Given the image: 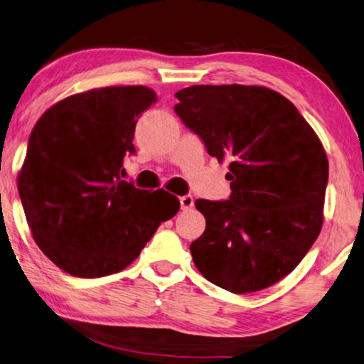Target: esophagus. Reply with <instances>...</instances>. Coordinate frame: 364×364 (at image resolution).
Wrapping results in <instances>:
<instances>
[{"label": "esophagus", "instance_id": "34e87169", "mask_svg": "<svg viewBox=\"0 0 364 364\" xmlns=\"http://www.w3.org/2000/svg\"><path fill=\"white\" fill-rule=\"evenodd\" d=\"M181 206L182 210H192L193 208V197L192 195H183V197H181Z\"/></svg>", "mask_w": 364, "mask_h": 364}]
</instances>
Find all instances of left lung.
I'll list each match as a JSON object with an SVG mask.
<instances>
[{"label": "left lung", "instance_id": "left-lung-1", "mask_svg": "<svg viewBox=\"0 0 364 364\" xmlns=\"http://www.w3.org/2000/svg\"><path fill=\"white\" fill-rule=\"evenodd\" d=\"M176 114L218 163L231 197L197 200L205 232L190 244L208 282L242 294L291 273L323 223L328 161L291 100L264 86L198 85L176 92Z\"/></svg>", "mask_w": 364, "mask_h": 364}]
</instances>
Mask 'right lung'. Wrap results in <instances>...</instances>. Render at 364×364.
I'll use <instances>...</instances> for the list:
<instances>
[{
    "label": "right lung",
    "mask_w": 364,
    "mask_h": 364,
    "mask_svg": "<svg viewBox=\"0 0 364 364\" xmlns=\"http://www.w3.org/2000/svg\"><path fill=\"white\" fill-rule=\"evenodd\" d=\"M158 100L146 86L91 89L46 110L18 176L32 237L61 270L99 278L124 270L181 201L122 181L138 117Z\"/></svg>",
    "instance_id": "1"
}]
</instances>
